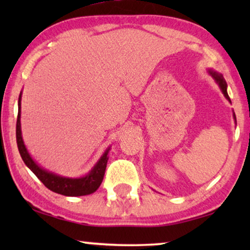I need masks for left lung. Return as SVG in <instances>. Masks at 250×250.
<instances>
[{
  "mask_svg": "<svg viewBox=\"0 0 250 250\" xmlns=\"http://www.w3.org/2000/svg\"><path fill=\"white\" fill-rule=\"evenodd\" d=\"M208 73H209L211 76L214 77V80L216 81V83L218 84V86H220V88H221V91H222V93L224 94V97L228 99L229 101L231 102V100H230V97H229V94H228V91H227V87H228V85H227V82L224 81V78H223V75L222 74H218V73H216V71L215 70H211V69H209L208 70ZM233 118H234V122L237 123V118H235V114L233 112Z\"/></svg>",
  "mask_w": 250,
  "mask_h": 250,
  "instance_id": "obj_1",
  "label": "left lung"
}]
</instances>
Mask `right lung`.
Wrapping results in <instances>:
<instances>
[{"instance_id":"right-lung-1","label":"right lung","mask_w":250,"mask_h":250,"mask_svg":"<svg viewBox=\"0 0 250 250\" xmlns=\"http://www.w3.org/2000/svg\"><path fill=\"white\" fill-rule=\"evenodd\" d=\"M20 105H21V93L19 95L18 101V117H17V127H16V136H17V145L20 152V156L26 164V166L39 177V180L45 186L47 189H50L53 192L63 194L68 197H78V196H86L91 194L98 190L100 184L104 180L105 167L108 163V152L109 148L105 150L99 162L95 164L93 168L90 170L87 175L78 179H71V177H63L57 174L51 173L49 170L42 168L34 162V159L27 151L23 140L21 136V125H20Z\"/></svg>"}]
</instances>
